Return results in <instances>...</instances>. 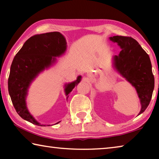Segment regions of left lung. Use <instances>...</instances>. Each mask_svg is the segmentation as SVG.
Wrapping results in <instances>:
<instances>
[{"instance_id": "obj_1", "label": "left lung", "mask_w": 159, "mask_h": 159, "mask_svg": "<svg viewBox=\"0 0 159 159\" xmlns=\"http://www.w3.org/2000/svg\"><path fill=\"white\" fill-rule=\"evenodd\" d=\"M109 39L121 48L119 55L114 57V68L135 88L141 103L138 115L141 114L149 106L154 88L149 56L133 38L115 36Z\"/></svg>"}]
</instances>
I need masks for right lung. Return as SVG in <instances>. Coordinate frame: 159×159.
<instances>
[{
  "instance_id": "1",
  "label": "right lung",
  "mask_w": 159,
  "mask_h": 159,
  "mask_svg": "<svg viewBox=\"0 0 159 159\" xmlns=\"http://www.w3.org/2000/svg\"><path fill=\"white\" fill-rule=\"evenodd\" d=\"M66 50L65 38L60 32L55 31L31 36L16 54L10 67L8 91L16 111L23 119L35 125L45 126L40 124L26 107L28 89L35 78L52 65L56 61L55 57L63 55ZM80 80L81 76H79L75 81L65 85L66 96Z\"/></svg>"
}]
</instances>
